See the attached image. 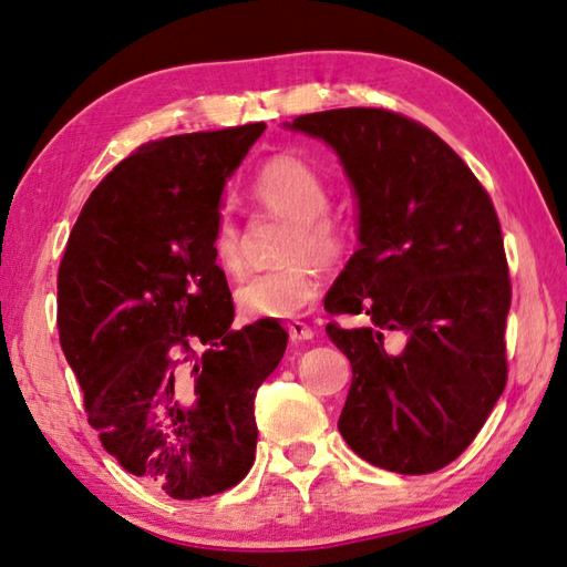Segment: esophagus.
I'll use <instances>...</instances> for the list:
<instances>
[{
	"label": "esophagus",
	"instance_id": "1",
	"mask_svg": "<svg viewBox=\"0 0 567 567\" xmlns=\"http://www.w3.org/2000/svg\"><path fill=\"white\" fill-rule=\"evenodd\" d=\"M287 332H290V340L292 342H305V340H312L315 338V332H312L310 324H305L300 320H295V322L287 324Z\"/></svg>",
	"mask_w": 567,
	"mask_h": 567
}]
</instances>
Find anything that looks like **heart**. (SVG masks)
Wrapping results in <instances>:
<instances>
[{"label": "heart", "instance_id": "1", "mask_svg": "<svg viewBox=\"0 0 567 567\" xmlns=\"http://www.w3.org/2000/svg\"><path fill=\"white\" fill-rule=\"evenodd\" d=\"M252 192L272 213L292 219V233L287 237L285 260H295L270 272H257L239 282L235 300L247 320H287L300 315L318 297L315 262L332 265L348 249V229L332 215L330 185L322 172L297 155L272 157L257 172ZM215 262L225 272L239 267V229L229 215H219L213 239Z\"/></svg>", "mask_w": 567, "mask_h": 567}]
</instances>
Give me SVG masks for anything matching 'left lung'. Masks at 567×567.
Masks as SVG:
<instances>
[{
  "mask_svg": "<svg viewBox=\"0 0 567 567\" xmlns=\"http://www.w3.org/2000/svg\"><path fill=\"white\" fill-rule=\"evenodd\" d=\"M287 130L322 140L358 199L354 255L324 295L352 385L340 433L354 453L400 475L445 467L473 443L507 380L511 280L495 207L435 132L402 114L348 107L302 114ZM406 334L395 355L381 334Z\"/></svg>",
  "mask_w": 567,
  "mask_h": 567,
  "instance_id": "8db88e82",
  "label": "left lung"
}]
</instances>
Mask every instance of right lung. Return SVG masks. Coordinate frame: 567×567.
Segmentation results:
<instances>
[{"label":"right lung","mask_w":567,"mask_h":567,"mask_svg":"<svg viewBox=\"0 0 567 567\" xmlns=\"http://www.w3.org/2000/svg\"><path fill=\"white\" fill-rule=\"evenodd\" d=\"M262 132L175 134L132 152L84 203L56 277L62 352L90 425L127 473L175 501L249 473L257 388L287 348L270 320L233 330L209 247L227 179Z\"/></svg>","instance_id":"right-lung-1"}]
</instances>
